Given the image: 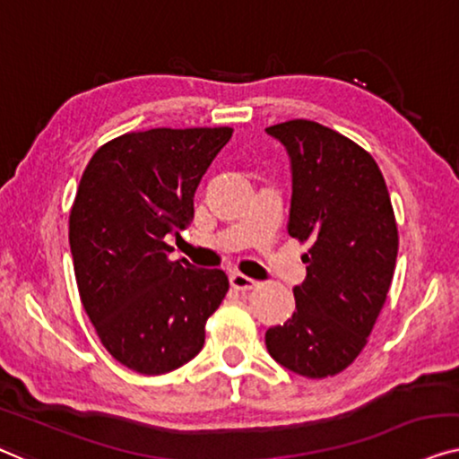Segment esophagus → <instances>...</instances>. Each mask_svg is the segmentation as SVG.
Instances as JSON below:
<instances>
[{
	"instance_id": "1",
	"label": "esophagus",
	"mask_w": 459,
	"mask_h": 459,
	"mask_svg": "<svg viewBox=\"0 0 459 459\" xmlns=\"http://www.w3.org/2000/svg\"><path fill=\"white\" fill-rule=\"evenodd\" d=\"M230 286L235 290H251L255 289L257 282L249 276H243V273H230Z\"/></svg>"
}]
</instances>
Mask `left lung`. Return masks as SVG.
<instances>
[{
    "label": "left lung",
    "mask_w": 459,
    "mask_h": 459,
    "mask_svg": "<svg viewBox=\"0 0 459 459\" xmlns=\"http://www.w3.org/2000/svg\"><path fill=\"white\" fill-rule=\"evenodd\" d=\"M265 132L290 159L289 235L311 245L297 309L265 332V346L289 371L321 379L365 348L394 278L398 227L385 179L359 143L305 119Z\"/></svg>",
    "instance_id": "8db88e82"
}]
</instances>
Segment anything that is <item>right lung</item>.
Segmentation results:
<instances>
[{
  "label": "right lung",
  "mask_w": 459,
  "mask_h": 459,
  "mask_svg": "<svg viewBox=\"0 0 459 459\" xmlns=\"http://www.w3.org/2000/svg\"><path fill=\"white\" fill-rule=\"evenodd\" d=\"M230 127L146 129L99 148L70 212L82 305L102 346L142 375H162L202 351L229 278L170 262L164 237L194 221V195Z\"/></svg>",
  "instance_id": "1"
}]
</instances>
